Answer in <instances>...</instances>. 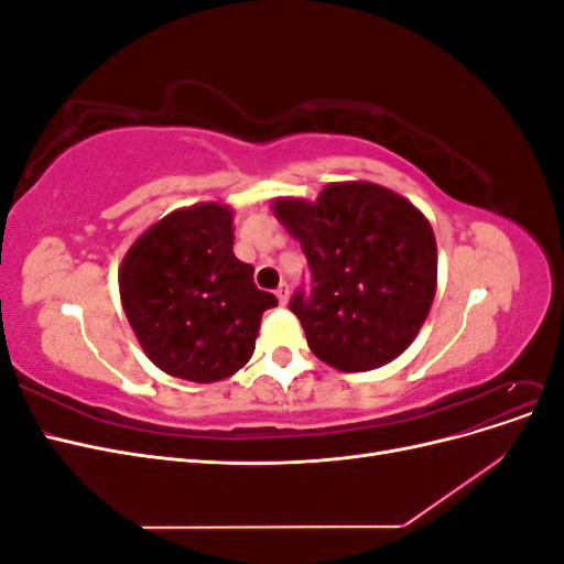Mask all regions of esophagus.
<instances>
[{
  "label": "esophagus",
  "instance_id": "esophagus-1",
  "mask_svg": "<svg viewBox=\"0 0 564 564\" xmlns=\"http://www.w3.org/2000/svg\"><path fill=\"white\" fill-rule=\"evenodd\" d=\"M275 296L280 299V305L286 303V299H289V284H286V282H282V284L275 289Z\"/></svg>",
  "mask_w": 564,
  "mask_h": 564
}]
</instances>
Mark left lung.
<instances>
[{
	"label": "left lung",
	"mask_w": 564,
	"mask_h": 564,
	"mask_svg": "<svg viewBox=\"0 0 564 564\" xmlns=\"http://www.w3.org/2000/svg\"><path fill=\"white\" fill-rule=\"evenodd\" d=\"M275 214L308 259L311 286L296 289L289 311L311 350L340 371L395 360L435 296L437 247L425 216L373 183L327 185L315 204L278 199Z\"/></svg>",
	"instance_id": "obj_1"
}]
</instances>
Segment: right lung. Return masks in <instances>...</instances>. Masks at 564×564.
<instances>
[{"label":"right lung","instance_id":"add662e5","mask_svg":"<svg viewBox=\"0 0 564 564\" xmlns=\"http://www.w3.org/2000/svg\"><path fill=\"white\" fill-rule=\"evenodd\" d=\"M119 292L150 360L195 383L245 367L263 313L278 305L232 253V212L212 202L145 230L124 256Z\"/></svg>","mask_w":564,"mask_h":564}]
</instances>
